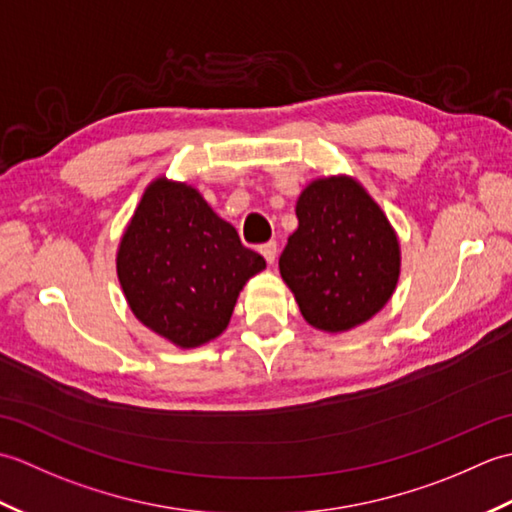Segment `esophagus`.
Instances as JSON below:
<instances>
[{
    "label": "esophagus",
    "mask_w": 512,
    "mask_h": 512,
    "mask_svg": "<svg viewBox=\"0 0 512 512\" xmlns=\"http://www.w3.org/2000/svg\"><path fill=\"white\" fill-rule=\"evenodd\" d=\"M259 253L264 255V259L268 264H275V259H277V244L275 242H268V244H264L262 248H259Z\"/></svg>",
    "instance_id": "34e87169"
}]
</instances>
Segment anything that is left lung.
<instances>
[{
  "label": "left lung",
  "instance_id": "1",
  "mask_svg": "<svg viewBox=\"0 0 512 512\" xmlns=\"http://www.w3.org/2000/svg\"><path fill=\"white\" fill-rule=\"evenodd\" d=\"M299 226L279 257V273L314 330L350 332L385 308L400 277V239L385 211L354 176L306 184Z\"/></svg>",
  "mask_w": 512,
  "mask_h": 512
}]
</instances>
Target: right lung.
I'll return each mask as SVG.
<instances>
[{
    "mask_svg": "<svg viewBox=\"0 0 512 512\" xmlns=\"http://www.w3.org/2000/svg\"><path fill=\"white\" fill-rule=\"evenodd\" d=\"M262 255L189 182L147 184L116 250V275L134 317L180 350L217 339Z\"/></svg>",
    "mask_w": 512,
    "mask_h": 512,
    "instance_id": "add662e5",
    "label": "right lung"
}]
</instances>
